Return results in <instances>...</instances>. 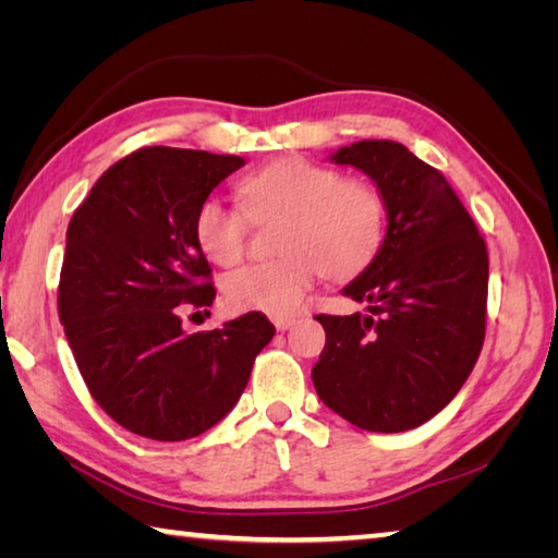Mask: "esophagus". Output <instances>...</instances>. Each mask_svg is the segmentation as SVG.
I'll list each match as a JSON object with an SVG mask.
<instances>
[{"instance_id":"obj_1","label":"esophagus","mask_w":558,"mask_h":558,"mask_svg":"<svg viewBox=\"0 0 558 558\" xmlns=\"http://www.w3.org/2000/svg\"><path fill=\"white\" fill-rule=\"evenodd\" d=\"M272 325H276L278 332H286V329L295 325V317H272Z\"/></svg>"}]
</instances>
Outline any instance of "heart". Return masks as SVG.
<instances>
[{
  "instance_id": "obj_1",
  "label": "heart",
  "mask_w": 558,
  "mask_h": 558,
  "mask_svg": "<svg viewBox=\"0 0 558 558\" xmlns=\"http://www.w3.org/2000/svg\"><path fill=\"white\" fill-rule=\"evenodd\" d=\"M243 209L206 196L194 214V239L216 266H231L245 251L251 219L286 216L278 260L248 263L223 278V295L235 310L276 317L298 313L315 278L347 280L379 256L386 206L372 184L344 179L332 167L300 157L276 159L239 184Z\"/></svg>"
}]
</instances>
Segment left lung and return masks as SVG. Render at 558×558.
Wrapping results in <instances>:
<instances>
[{
    "label": "left lung",
    "instance_id": "left-lung-1",
    "mask_svg": "<svg viewBox=\"0 0 558 558\" xmlns=\"http://www.w3.org/2000/svg\"><path fill=\"white\" fill-rule=\"evenodd\" d=\"M376 184L384 245L342 295L366 315H317L327 342L313 384L327 409L374 433L430 421L468 381L485 339L487 248L438 169L393 140L329 155Z\"/></svg>",
    "mask_w": 558,
    "mask_h": 558
}]
</instances>
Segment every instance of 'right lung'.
<instances>
[{"label":"right lung","instance_id":"right-lung-1","mask_svg":"<svg viewBox=\"0 0 558 558\" xmlns=\"http://www.w3.org/2000/svg\"><path fill=\"white\" fill-rule=\"evenodd\" d=\"M243 157L143 147L112 165L65 233L59 315L83 381L130 433L186 440L216 426L276 327L245 313L186 335L179 305L209 307L194 214Z\"/></svg>","mask_w":558,"mask_h":558}]
</instances>
